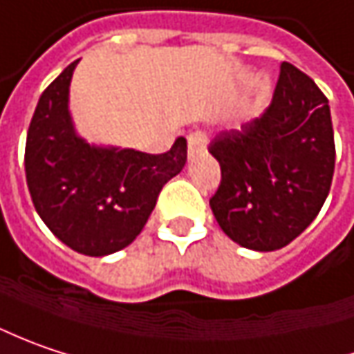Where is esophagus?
<instances>
[{"label":"esophagus","mask_w":354,"mask_h":354,"mask_svg":"<svg viewBox=\"0 0 354 354\" xmlns=\"http://www.w3.org/2000/svg\"><path fill=\"white\" fill-rule=\"evenodd\" d=\"M187 149H189V157H195V155L203 153L207 149V135L201 131L189 133V137H187Z\"/></svg>","instance_id":"esophagus-1"}]
</instances>
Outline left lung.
Wrapping results in <instances>:
<instances>
[{"instance_id":"left-lung-1","label":"left lung","mask_w":354,"mask_h":354,"mask_svg":"<svg viewBox=\"0 0 354 354\" xmlns=\"http://www.w3.org/2000/svg\"><path fill=\"white\" fill-rule=\"evenodd\" d=\"M221 165L211 211L231 241L277 251L297 239L325 203L335 171L327 97L291 63H281L271 105L209 145Z\"/></svg>"}]
</instances>
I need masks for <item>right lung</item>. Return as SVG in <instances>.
<instances>
[{
	"mask_svg": "<svg viewBox=\"0 0 354 354\" xmlns=\"http://www.w3.org/2000/svg\"><path fill=\"white\" fill-rule=\"evenodd\" d=\"M73 62L39 97L26 143V179L37 215L81 255L105 257L131 245L157 195L187 161L179 137L167 153L95 145L81 137L69 111Z\"/></svg>",
	"mask_w": 354,
	"mask_h": 354,
	"instance_id": "right-lung-1",
	"label": "right lung"
}]
</instances>
